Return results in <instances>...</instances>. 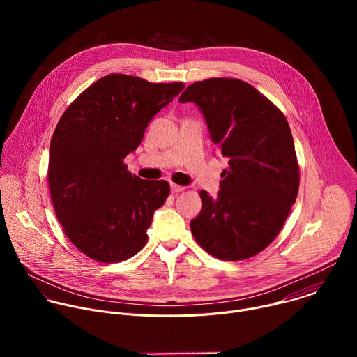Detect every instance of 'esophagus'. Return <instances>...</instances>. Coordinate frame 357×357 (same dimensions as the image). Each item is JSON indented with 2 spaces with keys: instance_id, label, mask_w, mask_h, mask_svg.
I'll list each match as a JSON object with an SVG mask.
<instances>
[{
  "instance_id": "esophagus-1",
  "label": "esophagus",
  "mask_w": 357,
  "mask_h": 357,
  "mask_svg": "<svg viewBox=\"0 0 357 357\" xmlns=\"http://www.w3.org/2000/svg\"><path fill=\"white\" fill-rule=\"evenodd\" d=\"M182 190H185V186H181V185H176V183H171V192L172 193H179V192H182Z\"/></svg>"
}]
</instances>
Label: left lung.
<instances>
[{
  "mask_svg": "<svg viewBox=\"0 0 357 357\" xmlns=\"http://www.w3.org/2000/svg\"><path fill=\"white\" fill-rule=\"evenodd\" d=\"M206 119L229 167L220 192L200 190L202 211L190 222L197 244L213 257L240 261L256 256L281 231L299 188V165L284 113L251 84L212 77L179 97Z\"/></svg>",
  "mask_w": 357,
  "mask_h": 357,
  "instance_id": "8db88e82",
  "label": "left lung"
}]
</instances>
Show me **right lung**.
<instances>
[{"instance_id":"right-lung-1","label":"right lung","mask_w":357,"mask_h":357,"mask_svg":"<svg viewBox=\"0 0 357 357\" xmlns=\"http://www.w3.org/2000/svg\"><path fill=\"white\" fill-rule=\"evenodd\" d=\"M183 87L112 73L62 114L49 148V192L65 234L91 260L120 263L146 244L152 215L171 188L131 175L124 158Z\"/></svg>"}]
</instances>
